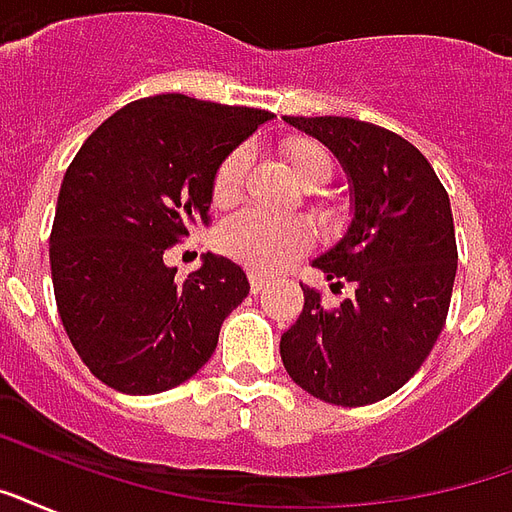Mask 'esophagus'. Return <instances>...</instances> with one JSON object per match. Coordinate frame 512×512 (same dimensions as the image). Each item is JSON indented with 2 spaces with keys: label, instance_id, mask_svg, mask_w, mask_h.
Returning <instances> with one entry per match:
<instances>
[{
  "label": "esophagus",
  "instance_id": "34e87169",
  "mask_svg": "<svg viewBox=\"0 0 512 512\" xmlns=\"http://www.w3.org/2000/svg\"><path fill=\"white\" fill-rule=\"evenodd\" d=\"M268 284H271V282L265 279L263 273H249V287H252V292H255V295H257V292H263Z\"/></svg>",
  "mask_w": 512,
  "mask_h": 512
}]
</instances>
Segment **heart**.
Wrapping results in <instances>:
<instances>
[{
    "label": "heart",
    "mask_w": 512,
    "mask_h": 512,
    "mask_svg": "<svg viewBox=\"0 0 512 512\" xmlns=\"http://www.w3.org/2000/svg\"><path fill=\"white\" fill-rule=\"evenodd\" d=\"M282 158L290 166L303 190H319L333 174V158L330 152L314 139L292 136L282 142ZM249 155L247 150H230L214 169L212 177V201L220 209H228L241 198L244 174H247ZM308 228L300 220H284V217H265L260 212H244L233 217L217 230V247L236 263L247 265L257 273L282 271L295 257L306 249Z\"/></svg>",
    "instance_id": "b5f03b06"
}]
</instances>
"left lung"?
<instances>
[{
    "instance_id": "1",
    "label": "left lung",
    "mask_w": 512,
    "mask_h": 512,
    "mask_svg": "<svg viewBox=\"0 0 512 512\" xmlns=\"http://www.w3.org/2000/svg\"><path fill=\"white\" fill-rule=\"evenodd\" d=\"M333 152L349 179L351 220L311 263L354 295L325 308L303 290L279 351L290 378L325 403L370 405L421 368L446 325L456 276L451 201L408 139L354 117H287Z\"/></svg>"
}]
</instances>
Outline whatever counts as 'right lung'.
I'll use <instances>...</instances> for the list:
<instances>
[{
  "label": "right lung",
  "instance_id": "1",
  "mask_svg": "<svg viewBox=\"0 0 512 512\" xmlns=\"http://www.w3.org/2000/svg\"><path fill=\"white\" fill-rule=\"evenodd\" d=\"M271 112L161 93L117 109L74 155L50 233L53 290L69 341L123 395L185 384L249 295L247 273L206 252L177 282L163 252L209 222L214 169Z\"/></svg>",
  "mask_w": 512,
  "mask_h": 512
}]
</instances>
